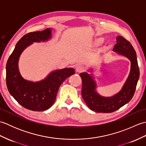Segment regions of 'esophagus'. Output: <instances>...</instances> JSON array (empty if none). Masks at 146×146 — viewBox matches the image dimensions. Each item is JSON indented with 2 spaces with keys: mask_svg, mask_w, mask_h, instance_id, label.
Wrapping results in <instances>:
<instances>
[{
  "mask_svg": "<svg viewBox=\"0 0 146 146\" xmlns=\"http://www.w3.org/2000/svg\"><path fill=\"white\" fill-rule=\"evenodd\" d=\"M85 68L84 67H83L82 65H78V66H76V71L78 73H81L82 71H84Z\"/></svg>",
  "mask_w": 146,
  "mask_h": 146,
  "instance_id": "1",
  "label": "esophagus"
}]
</instances>
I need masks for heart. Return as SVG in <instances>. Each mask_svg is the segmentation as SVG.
<instances>
[{
    "label": "heart",
    "instance_id": "1",
    "mask_svg": "<svg viewBox=\"0 0 146 146\" xmlns=\"http://www.w3.org/2000/svg\"><path fill=\"white\" fill-rule=\"evenodd\" d=\"M103 41H104V39L102 38H97V39H95L94 41H93L92 44L94 46H97V45L100 44L101 43L103 42Z\"/></svg>",
    "mask_w": 146,
    "mask_h": 146
}]
</instances>
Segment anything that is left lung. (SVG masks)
Wrapping results in <instances>:
<instances>
[{
    "mask_svg": "<svg viewBox=\"0 0 146 146\" xmlns=\"http://www.w3.org/2000/svg\"><path fill=\"white\" fill-rule=\"evenodd\" d=\"M117 44L113 51L128 58L131 61V70L126 81L120 90L111 97H104L97 91V81L94 76V68H90L88 72L80 74L82 80V95L90 109L99 113H110L119 109L127 104L134 96L139 78V69L136 52L133 46L123 37L118 36Z\"/></svg>",
    "mask_w": 146,
    "mask_h": 146,
    "instance_id": "obj_1",
    "label": "left lung"
}]
</instances>
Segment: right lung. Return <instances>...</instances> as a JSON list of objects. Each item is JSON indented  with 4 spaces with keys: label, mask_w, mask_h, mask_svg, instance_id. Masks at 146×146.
I'll use <instances>...</instances> for the list:
<instances>
[{
    "label": "right lung",
    "mask_w": 146,
    "mask_h": 146,
    "mask_svg": "<svg viewBox=\"0 0 146 146\" xmlns=\"http://www.w3.org/2000/svg\"><path fill=\"white\" fill-rule=\"evenodd\" d=\"M52 30L48 28L24 36L15 45L6 64V83L9 93L22 106L33 111H44L50 108L62 83L75 74L73 68H66L52 71L44 79L38 82L29 81L22 76L19 69L22 52L34 42L51 39Z\"/></svg>",
    "instance_id": "add662e5"
}]
</instances>
